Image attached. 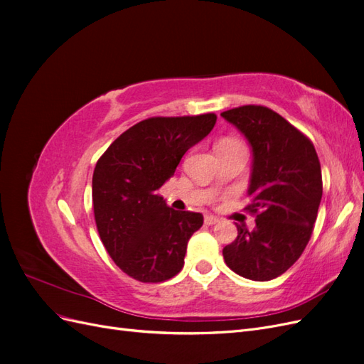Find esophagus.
Segmentation results:
<instances>
[{
  "label": "esophagus",
  "instance_id": "34e87169",
  "mask_svg": "<svg viewBox=\"0 0 364 364\" xmlns=\"http://www.w3.org/2000/svg\"><path fill=\"white\" fill-rule=\"evenodd\" d=\"M205 223L206 225H215V223H218V218L215 217V215H211V214H208V215H205Z\"/></svg>",
  "mask_w": 364,
  "mask_h": 364
}]
</instances>
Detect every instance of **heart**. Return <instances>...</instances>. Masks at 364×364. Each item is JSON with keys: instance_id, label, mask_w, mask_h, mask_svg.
Masks as SVG:
<instances>
[{"instance_id": "b5f03b06", "label": "heart", "mask_w": 364, "mask_h": 364, "mask_svg": "<svg viewBox=\"0 0 364 364\" xmlns=\"http://www.w3.org/2000/svg\"><path fill=\"white\" fill-rule=\"evenodd\" d=\"M222 141H230V142H234V141H237V139H232V138H226V139H222Z\"/></svg>"}]
</instances>
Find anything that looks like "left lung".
Here are the masks:
<instances>
[{"label":"left lung","instance_id":"1","mask_svg":"<svg viewBox=\"0 0 364 364\" xmlns=\"http://www.w3.org/2000/svg\"><path fill=\"white\" fill-rule=\"evenodd\" d=\"M222 117L252 146L246 209L255 215L253 229L237 225L225 262L240 277L270 281L299 259L311 238L323 190L321 162L310 138L266 106H240Z\"/></svg>","mask_w":364,"mask_h":364}]
</instances>
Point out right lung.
Here are the masks:
<instances>
[{"instance_id":"right-lung-1","label":"right lung","mask_w":364,"mask_h":364,"mask_svg":"<svg viewBox=\"0 0 364 364\" xmlns=\"http://www.w3.org/2000/svg\"><path fill=\"white\" fill-rule=\"evenodd\" d=\"M215 121V114L142 119L97 161L92 174L97 230L114 262L130 278L162 282L182 270L186 245L202 228L203 215L174 211L156 191Z\"/></svg>"}]
</instances>
